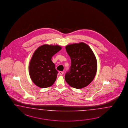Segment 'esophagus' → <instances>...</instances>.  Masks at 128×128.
Returning a JSON list of instances; mask_svg holds the SVG:
<instances>
[{
  "mask_svg": "<svg viewBox=\"0 0 128 128\" xmlns=\"http://www.w3.org/2000/svg\"><path fill=\"white\" fill-rule=\"evenodd\" d=\"M59 74H60V75H62V74H64V72H62V71H60V72H59Z\"/></svg>",
  "mask_w": 128,
  "mask_h": 128,
  "instance_id": "1",
  "label": "esophagus"
}]
</instances>
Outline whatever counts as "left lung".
<instances>
[{
    "label": "left lung",
    "mask_w": 128,
    "mask_h": 128,
    "mask_svg": "<svg viewBox=\"0 0 128 128\" xmlns=\"http://www.w3.org/2000/svg\"><path fill=\"white\" fill-rule=\"evenodd\" d=\"M66 50L71 61L70 69L65 74L66 82L78 89L87 86L96 73V59L93 52L83 42L68 45Z\"/></svg>",
    "instance_id": "left-lung-1"
}]
</instances>
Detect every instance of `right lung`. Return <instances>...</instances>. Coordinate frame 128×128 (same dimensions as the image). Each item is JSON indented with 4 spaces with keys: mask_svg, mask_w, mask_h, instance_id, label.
Masks as SVG:
<instances>
[{
    "mask_svg": "<svg viewBox=\"0 0 128 128\" xmlns=\"http://www.w3.org/2000/svg\"><path fill=\"white\" fill-rule=\"evenodd\" d=\"M62 49L58 45L46 44L36 50L29 63V74L32 82L41 88L51 86L56 79L58 71L52 57Z\"/></svg>",
    "mask_w": 128,
    "mask_h": 128,
    "instance_id": "right-lung-1",
    "label": "right lung"
}]
</instances>
